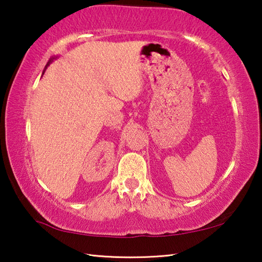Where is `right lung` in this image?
I'll return each mask as SVG.
<instances>
[{
	"mask_svg": "<svg viewBox=\"0 0 262 262\" xmlns=\"http://www.w3.org/2000/svg\"><path fill=\"white\" fill-rule=\"evenodd\" d=\"M55 58H56V57H53V58H51V59H49V62L47 63V65H46V68H45V70H43V72H42V74H43V73H45V71H46V69H47V66H49V64H51V63L53 62V60H54Z\"/></svg>",
	"mask_w": 262,
	"mask_h": 262,
	"instance_id": "add662e5",
	"label": "right lung"
}]
</instances>
